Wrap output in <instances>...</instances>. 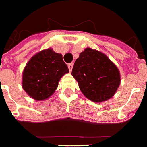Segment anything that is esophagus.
Wrapping results in <instances>:
<instances>
[{"label": "esophagus", "instance_id": "esophagus-1", "mask_svg": "<svg viewBox=\"0 0 147 147\" xmlns=\"http://www.w3.org/2000/svg\"><path fill=\"white\" fill-rule=\"evenodd\" d=\"M73 67H74V63H69L68 65V68L69 69V71L71 72L72 69H73Z\"/></svg>", "mask_w": 147, "mask_h": 147}]
</instances>
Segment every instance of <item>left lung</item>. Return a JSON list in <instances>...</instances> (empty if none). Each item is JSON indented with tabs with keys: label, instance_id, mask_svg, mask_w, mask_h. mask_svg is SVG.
I'll return each instance as SVG.
<instances>
[{
	"label": "left lung",
	"instance_id": "8db88e82",
	"mask_svg": "<svg viewBox=\"0 0 147 147\" xmlns=\"http://www.w3.org/2000/svg\"><path fill=\"white\" fill-rule=\"evenodd\" d=\"M72 75L85 97L95 103L112 98L121 80L119 69L107 55L88 47L76 59Z\"/></svg>",
	"mask_w": 147,
	"mask_h": 147
}]
</instances>
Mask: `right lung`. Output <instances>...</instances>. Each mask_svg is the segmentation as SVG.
<instances>
[{"mask_svg":"<svg viewBox=\"0 0 147 147\" xmlns=\"http://www.w3.org/2000/svg\"><path fill=\"white\" fill-rule=\"evenodd\" d=\"M69 69L62 55L52 48L45 49L33 55L24 69L22 87L35 100L48 99L58 88L62 76Z\"/></svg>","mask_w":147,"mask_h":147,"instance_id":"1","label":"right lung"}]
</instances>
